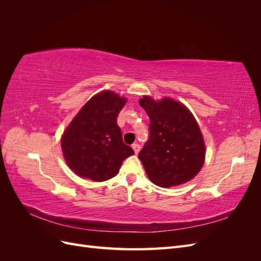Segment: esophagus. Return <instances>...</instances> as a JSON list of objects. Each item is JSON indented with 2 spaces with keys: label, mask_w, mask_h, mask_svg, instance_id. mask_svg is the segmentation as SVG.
<instances>
[{
  "label": "esophagus",
  "mask_w": 261,
  "mask_h": 261,
  "mask_svg": "<svg viewBox=\"0 0 261 261\" xmlns=\"http://www.w3.org/2000/svg\"><path fill=\"white\" fill-rule=\"evenodd\" d=\"M132 148H133L134 152H135V153H138V152H139V150H140V146H139L138 144H134V145L132 146Z\"/></svg>",
  "instance_id": "obj_1"
}]
</instances>
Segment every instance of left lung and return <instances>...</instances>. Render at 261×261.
<instances>
[{
	"label": "left lung",
	"mask_w": 261,
	"mask_h": 261,
	"mask_svg": "<svg viewBox=\"0 0 261 261\" xmlns=\"http://www.w3.org/2000/svg\"><path fill=\"white\" fill-rule=\"evenodd\" d=\"M139 105L150 118L149 139L138 154L149 179L164 188L193 179L203 165L206 146L192 112L170 98L143 96Z\"/></svg>",
	"instance_id": "left-lung-1"
}]
</instances>
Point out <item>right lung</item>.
I'll list each match as a JSON object with an SVG mask.
<instances>
[{
    "label": "right lung",
    "mask_w": 261,
    "mask_h": 261,
    "mask_svg": "<svg viewBox=\"0 0 261 261\" xmlns=\"http://www.w3.org/2000/svg\"><path fill=\"white\" fill-rule=\"evenodd\" d=\"M127 99L111 90L93 96L62 136V151L70 170L81 177L103 181L114 177L134 154L124 144L116 118Z\"/></svg>",
    "instance_id": "right-lung-1"
}]
</instances>
